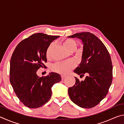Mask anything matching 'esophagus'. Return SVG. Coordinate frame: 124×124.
Masks as SVG:
<instances>
[{
	"mask_svg": "<svg viewBox=\"0 0 124 124\" xmlns=\"http://www.w3.org/2000/svg\"><path fill=\"white\" fill-rule=\"evenodd\" d=\"M66 75H61V78H62V79H64L65 78H66Z\"/></svg>",
	"mask_w": 124,
	"mask_h": 124,
	"instance_id": "1",
	"label": "esophagus"
}]
</instances>
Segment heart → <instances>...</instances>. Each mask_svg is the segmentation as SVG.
<instances>
[{"mask_svg": "<svg viewBox=\"0 0 124 124\" xmlns=\"http://www.w3.org/2000/svg\"><path fill=\"white\" fill-rule=\"evenodd\" d=\"M62 44L64 47L70 51H73L77 47V43L74 40L72 39H66L62 41ZM53 46V44L51 43L48 47L46 50V56L49 57L50 51ZM75 66V63L72 61H67L57 63L52 66V70L54 72L61 73L62 74H67L70 71L74 68Z\"/></svg>", "mask_w": 124, "mask_h": 124, "instance_id": "b5f03b06", "label": "heart"}]
</instances>
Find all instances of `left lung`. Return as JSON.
<instances>
[{
	"instance_id": "8db88e82",
	"label": "left lung",
	"mask_w": 124,
	"mask_h": 124,
	"mask_svg": "<svg viewBox=\"0 0 124 124\" xmlns=\"http://www.w3.org/2000/svg\"><path fill=\"white\" fill-rule=\"evenodd\" d=\"M68 37L77 38L82 41L81 61L74 72L81 76L87 75L81 81L75 77V85L68 90L69 96L77 106L92 108L106 97L112 82L110 54L103 43L91 33H78Z\"/></svg>"
}]
</instances>
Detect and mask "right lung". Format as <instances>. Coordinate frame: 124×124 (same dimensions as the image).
I'll list each match as a JSON object with an SVG mask.
<instances>
[{"instance_id": "obj_1", "label": "right lung", "mask_w": 124, "mask_h": 124, "mask_svg": "<svg viewBox=\"0 0 124 124\" xmlns=\"http://www.w3.org/2000/svg\"><path fill=\"white\" fill-rule=\"evenodd\" d=\"M59 36L35 33L21 41L10 61V81L16 96L25 106L37 108L51 98V87L61 80V75L51 72L40 77L37 72L45 67L46 50L51 42Z\"/></svg>"}]
</instances>
